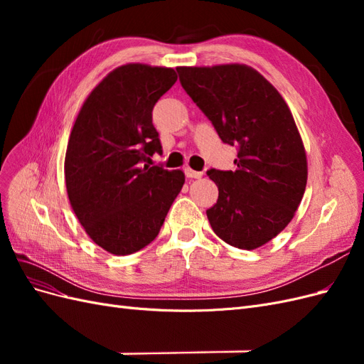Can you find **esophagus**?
Returning <instances> with one entry per match:
<instances>
[{"label":"esophagus","mask_w":364,"mask_h":364,"mask_svg":"<svg viewBox=\"0 0 364 364\" xmlns=\"http://www.w3.org/2000/svg\"><path fill=\"white\" fill-rule=\"evenodd\" d=\"M183 171H185L186 178H190V179H200L202 176H203L202 171H194V170H191L190 167H186Z\"/></svg>","instance_id":"34e87169"}]
</instances>
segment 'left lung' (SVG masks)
I'll return each mask as SVG.
<instances>
[{
	"instance_id": "obj_1",
	"label": "left lung",
	"mask_w": 364,
	"mask_h": 364,
	"mask_svg": "<svg viewBox=\"0 0 364 364\" xmlns=\"http://www.w3.org/2000/svg\"><path fill=\"white\" fill-rule=\"evenodd\" d=\"M176 71L220 139L237 147L234 171H206L218 186L209 225L234 247L266 245L291 222L306 185L305 149L287 103L246 65Z\"/></svg>"
}]
</instances>
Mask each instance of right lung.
<instances>
[{"mask_svg":"<svg viewBox=\"0 0 364 364\" xmlns=\"http://www.w3.org/2000/svg\"><path fill=\"white\" fill-rule=\"evenodd\" d=\"M174 70L127 63L86 98L71 130L65 182L74 214L95 245L130 255L159 234L182 190L181 170L142 165L162 153L151 112Z\"/></svg>","mask_w":364,"mask_h":364,"instance_id":"right-lung-1","label":"right lung"}]
</instances>
